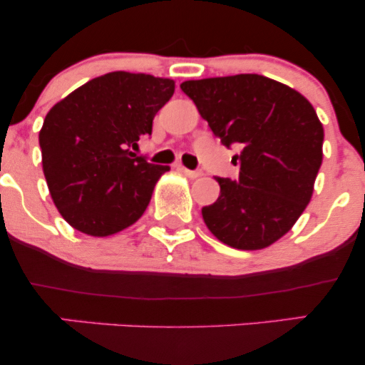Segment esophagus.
<instances>
[{"label": "esophagus", "instance_id": "34e87169", "mask_svg": "<svg viewBox=\"0 0 365 365\" xmlns=\"http://www.w3.org/2000/svg\"><path fill=\"white\" fill-rule=\"evenodd\" d=\"M177 170L182 171L183 175H187V177H190V178H197V177H200V175H202V171H200V170H188V168H185V166H182V165H178Z\"/></svg>", "mask_w": 365, "mask_h": 365}]
</instances>
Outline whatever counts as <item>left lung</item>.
<instances>
[{"instance_id":"8db88e82","label":"left lung","mask_w":365,"mask_h":365,"mask_svg":"<svg viewBox=\"0 0 365 365\" xmlns=\"http://www.w3.org/2000/svg\"><path fill=\"white\" fill-rule=\"evenodd\" d=\"M182 91L226 148L235 180L202 207L204 223L230 247L257 250L282 238L312 197L324 130L300 92L257 73L183 82Z\"/></svg>"}]
</instances>
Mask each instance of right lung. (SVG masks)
<instances>
[{
    "label": "right lung",
    "instance_id": "obj_1",
    "mask_svg": "<svg viewBox=\"0 0 365 365\" xmlns=\"http://www.w3.org/2000/svg\"><path fill=\"white\" fill-rule=\"evenodd\" d=\"M175 82L145 73L96 77L56 103L39 132L53 202L78 232L108 237L135 223L170 166L133 154L153 133Z\"/></svg>",
    "mask_w": 365,
    "mask_h": 365
}]
</instances>
